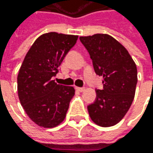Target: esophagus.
<instances>
[{
    "mask_svg": "<svg viewBox=\"0 0 153 153\" xmlns=\"http://www.w3.org/2000/svg\"><path fill=\"white\" fill-rule=\"evenodd\" d=\"M76 89H77L79 92H83L85 90V88L84 87H76Z\"/></svg>",
    "mask_w": 153,
    "mask_h": 153,
    "instance_id": "34e87169",
    "label": "esophagus"
}]
</instances>
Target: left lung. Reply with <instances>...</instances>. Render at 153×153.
<instances>
[{"label":"left lung","instance_id":"left-lung-1","mask_svg":"<svg viewBox=\"0 0 153 153\" xmlns=\"http://www.w3.org/2000/svg\"><path fill=\"white\" fill-rule=\"evenodd\" d=\"M93 60L94 71L103 77V90H96L95 102L88 105L91 119L104 128L125 117L136 92L137 66L126 48L107 34L81 36Z\"/></svg>","mask_w":153,"mask_h":153}]
</instances>
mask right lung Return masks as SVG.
<instances>
[{
	"mask_svg": "<svg viewBox=\"0 0 153 153\" xmlns=\"http://www.w3.org/2000/svg\"><path fill=\"white\" fill-rule=\"evenodd\" d=\"M77 39L73 35L43 34L25 57L17 76L18 97L27 116L39 127H57L66 117L75 90L57 84L52 77Z\"/></svg>",
	"mask_w": 153,
	"mask_h": 153,
	"instance_id": "right-lung-1",
	"label": "right lung"
}]
</instances>
